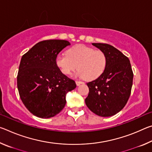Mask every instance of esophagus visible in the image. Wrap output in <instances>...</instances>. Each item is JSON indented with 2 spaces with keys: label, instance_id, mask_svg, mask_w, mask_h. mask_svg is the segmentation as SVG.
<instances>
[{
  "label": "esophagus",
  "instance_id": "1",
  "mask_svg": "<svg viewBox=\"0 0 152 152\" xmlns=\"http://www.w3.org/2000/svg\"><path fill=\"white\" fill-rule=\"evenodd\" d=\"M76 84L77 86H80V84H83V82H81V81H76Z\"/></svg>",
  "mask_w": 152,
  "mask_h": 152
}]
</instances>
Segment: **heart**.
Wrapping results in <instances>:
<instances>
[{
    "label": "heart",
    "instance_id": "heart-1",
    "mask_svg": "<svg viewBox=\"0 0 152 152\" xmlns=\"http://www.w3.org/2000/svg\"><path fill=\"white\" fill-rule=\"evenodd\" d=\"M56 65L64 75H70L78 68L76 75L86 80H94L104 72L107 57L104 51L86 45L79 44L69 48L66 55L58 54Z\"/></svg>",
    "mask_w": 152,
    "mask_h": 152
}]
</instances>
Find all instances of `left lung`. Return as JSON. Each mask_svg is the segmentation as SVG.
<instances>
[{
	"instance_id": "1",
	"label": "left lung",
	"mask_w": 152,
	"mask_h": 152,
	"mask_svg": "<svg viewBox=\"0 0 152 152\" xmlns=\"http://www.w3.org/2000/svg\"><path fill=\"white\" fill-rule=\"evenodd\" d=\"M92 45L105 53L107 64L101 76L86 83L89 92L85 103L99 116H113L123 109L130 96L133 78L130 61L112 45L100 43Z\"/></svg>"
}]
</instances>
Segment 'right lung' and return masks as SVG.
<instances>
[{
  "mask_svg": "<svg viewBox=\"0 0 152 152\" xmlns=\"http://www.w3.org/2000/svg\"><path fill=\"white\" fill-rule=\"evenodd\" d=\"M70 45L66 40L42 41L22 56L17 88L23 103L35 116H56L65 107L67 92L76 87L75 81L61 73L55 62L58 53Z\"/></svg>",
  "mask_w": 152,
  "mask_h": 152,
  "instance_id": "add662e5",
  "label": "right lung"
}]
</instances>
